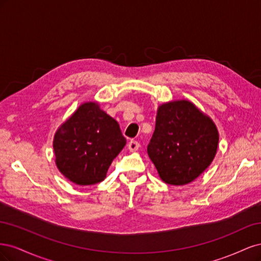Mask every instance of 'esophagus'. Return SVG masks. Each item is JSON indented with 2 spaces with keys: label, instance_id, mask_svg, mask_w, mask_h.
<instances>
[{
  "label": "esophagus",
  "instance_id": "1",
  "mask_svg": "<svg viewBox=\"0 0 261 261\" xmlns=\"http://www.w3.org/2000/svg\"><path fill=\"white\" fill-rule=\"evenodd\" d=\"M127 146H128L129 151H137V150L140 147V145H139V143H138L137 140H130Z\"/></svg>",
  "mask_w": 261,
  "mask_h": 261
}]
</instances>
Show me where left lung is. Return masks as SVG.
I'll list each match as a JSON object with an SVG mask.
<instances>
[{
  "label": "left lung",
  "instance_id": "left-lung-1",
  "mask_svg": "<svg viewBox=\"0 0 261 261\" xmlns=\"http://www.w3.org/2000/svg\"><path fill=\"white\" fill-rule=\"evenodd\" d=\"M216 125L192 102L181 100L158 109L147 151L163 181L186 185L206 170L216 155Z\"/></svg>",
  "mask_w": 261,
  "mask_h": 261
}]
</instances>
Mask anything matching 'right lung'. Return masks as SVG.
<instances>
[{"label":"right lung","instance_id":"add662e5","mask_svg":"<svg viewBox=\"0 0 261 261\" xmlns=\"http://www.w3.org/2000/svg\"><path fill=\"white\" fill-rule=\"evenodd\" d=\"M125 144L118 123L88 102L59 128L53 148L63 175L77 185H92L105 179Z\"/></svg>","mask_w":261,"mask_h":261}]
</instances>
